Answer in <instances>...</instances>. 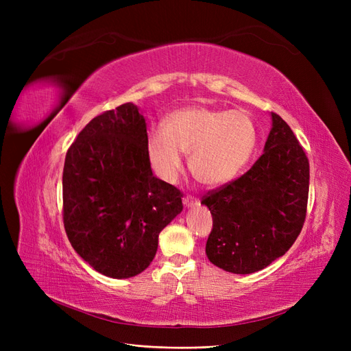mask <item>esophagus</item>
<instances>
[{"mask_svg":"<svg viewBox=\"0 0 351 351\" xmlns=\"http://www.w3.org/2000/svg\"><path fill=\"white\" fill-rule=\"evenodd\" d=\"M183 204H184V206H193V205H197V199L195 197V196H192V195H186L184 197H183Z\"/></svg>","mask_w":351,"mask_h":351,"instance_id":"obj_1","label":"esophagus"}]
</instances>
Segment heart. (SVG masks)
<instances>
[{"label": "heart", "instance_id": "b5f03b06", "mask_svg": "<svg viewBox=\"0 0 351 351\" xmlns=\"http://www.w3.org/2000/svg\"><path fill=\"white\" fill-rule=\"evenodd\" d=\"M256 145V129L241 111L187 107L167 117L165 127L154 125L146 149L152 168L165 182H174L189 154L193 177L206 186L231 182L246 167Z\"/></svg>", "mask_w": 351, "mask_h": 351}]
</instances>
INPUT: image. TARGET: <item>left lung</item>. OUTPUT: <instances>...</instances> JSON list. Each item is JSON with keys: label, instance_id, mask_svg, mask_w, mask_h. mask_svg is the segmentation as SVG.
Segmentation results:
<instances>
[{"label": "left lung", "instance_id": "8db88e82", "mask_svg": "<svg viewBox=\"0 0 351 351\" xmlns=\"http://www.w3.org/2000/svg\"><path fill=\"white\" fill-rule=\"evenodd\" d=\"M271 115L272 129L258 161L202 199L214 221L206 256L232 274L267 268L293 246L306 219L309 159L290 125Z\"/></svg>", "mask_w": 351, "mask_h": 351}]
</instances>
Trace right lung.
<instances>
[{
    "label": "right lung",
    "instance_id": "add662e5",
    "mask_svg": "<svg viewBox=\"0 0 351 351\" xmlns=\"http://www.w3.org/2000/svg\"><path fill=\"white\" fill-rule=\"evenodd\" d=\"M146 123L127 102L90 120L62 171V219L73 249L110 278L149 267L158 236L183 210L180 192L152 174Z\"/></svg>",
    "mask_w": 351,
    "mask_h": 351
}]
</instances>
